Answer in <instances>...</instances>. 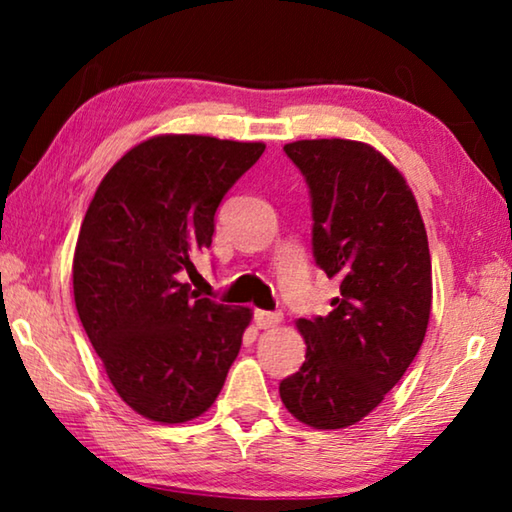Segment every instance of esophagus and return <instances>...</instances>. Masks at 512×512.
Instances as JSON below:
<instances>
[{"mask_svg": "<svg viewBox=\"0 0 512 512\" xmlns=\"http://www.w3.org/2000/svg\"><path fill=\"white\" fill-rule=\"evenodd\" d=\"M282 320L280 311H264V309H257L255 311V325L259 329H268V327H275L277 323Z\"/></svg>", "mask_w": 512, "mask_h": 512, "instance_id": "1", "label": "esophagus"}]
</instances>
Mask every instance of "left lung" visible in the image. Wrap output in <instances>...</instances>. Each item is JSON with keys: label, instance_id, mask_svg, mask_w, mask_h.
Masks as SVG:
<instances>
[{"label": "left lung", "instance_id": "left-lung-1", "mask_svg": "<svg viewBox=\"0 0 512 512\" xmlns=\"http://www.w3.org/2000/svg\"><path fill=\"white\" fill-rule=\"evenodd\" d=\"M284 151L309 185L316 264L341 296L327 316L296 320L307 354L280 397L309 427L343 429L377 409L427 334V230L404 176L370 144L332 137Z\"/></svg>", "mask_w": 512, "mask_h": 512}]
</instances>
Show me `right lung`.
<instances>
[{
  "instance_id": "1",
  "label": "right lung",
  "mask_w": 512,
  "mask_h": 512,
  "mask_svg": "<svg viewBox=\"0 0 512 512\" xmlns=\"http://www.w3.org/2000/svg\"><path fill=\"white\" fill-rule=\"evenodd\" d=\"M262 142L158 135L103 176L74 250V302L121 400L178 424L214 404L253 311L198 298L183 273Z\"/></svg>"
}]
</instances>
